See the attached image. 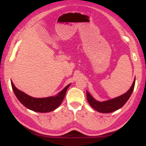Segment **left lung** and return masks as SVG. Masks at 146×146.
I'll list each match as a JSON object with an SVG mask.
<instances>
[{
	"mask_svg": "<svg viewBox=\"0 0 146 146\" xmlns=\"http://www.w3.org/2000/svg\"><path fill=\"white\" fill-rule=\"evenodd\" d=\"M135 79L134 80L131 87L126 93L124 94L120 95L117 98L111 99V100H106L104 102H99L95 100L91 95L86 90V98L88 103L92 108H94L97 111L102 113H109L115 110L121 108L123 105L126 103L128 99L131 96L132 91L135 88Z\"/></svg>",
	"mask_w": 146,
	"mask_h": 146,
	"instance_id": "1",
	"label": "left lung"
}]
</instances>
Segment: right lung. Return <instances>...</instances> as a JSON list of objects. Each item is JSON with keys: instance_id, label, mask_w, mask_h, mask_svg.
Listing matches in <instances>:
<instances>
[{"instance_id": "obj_1", "label": "right lung", "mask_w": 146, "mask_h": 146, "mask_svg": "<svg viewBox=\"0 0 146 146\" xmlns=\"http://www.w3.org/2000/svg\"><path fill=\"white\" fill-rule=\"evenodd\" d=\"M11 84L15 95L22 104L25 106L28 109L35 112H38V113H48L58 108L64 98L66 90L71 85V84H68L56 96L44 98H36L29 96L24 92L18 89L14 86L12 81H11Z\"/></svg>"}]
</instances>
